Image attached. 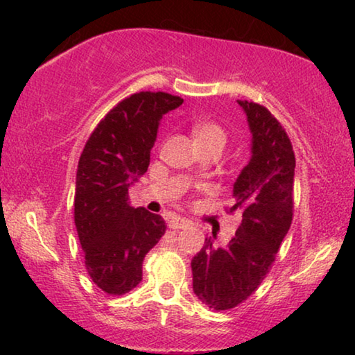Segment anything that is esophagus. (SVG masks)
I'll return each instance as SVG.
<instances>
[{
	"label": "esophagus",
	"instance_id": "obj_1",
	"mask_svg": "<svg viewBox=\"0 0 355 355\" xmlns=\"http://www.w3.org/2000/svg\"><path fill=\"white\" fill-rule=\"evenodd\" d=\"M167 225H169V228H175V230H178V228L188 227L189 220L184 218H180V216H172V218L167 220Z\"/></svg>",
	"mask_w": 355,
	"mask_h": 355
}]
</instances>
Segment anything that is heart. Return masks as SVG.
I'll list each match as a JSON object with an SVG mask.
<instances>
[{"label":"heart","mask_w":355,"mask_h":355,"mask_svg":"<svg viewBox=\"0 0 355 355\" xmlns=\"http://www.w3.org/2000/svg\"><path fill=\"white\" fill-rule=\"evenodd\" d=\"M192 135H194L196 144H203V142H218L224 147L225 144V133L219 125L216 123H197L194 130H192Z\"/></svg>","instance_id":"obj_1"}]
</instances>
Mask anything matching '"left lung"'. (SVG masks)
<instances>
[{"label": "left lung", "mask_w": 355, "mask_h": 355, "mask_svg": "<svg viewBox=\"0 0 355 355\" xmlns=\"http://www.w3.org/2000/svg\"><path fill=\"white\" fill-rule=\"evenodd\" d=\"M250 130V158L233 183L239 225L225 245L207 244L191 261L192 288L214 310L236 307L271 269L293 219L294 152L285 130L266 107L238 100Z\"/></svg>", "instance_id": "1"}]
</instances>
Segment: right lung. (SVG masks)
<instances>
[{
	"instance_id": "1",
	"label": "right lung",
	"mask_w": 355,
	"mask_h": 355,
	"mask_svg": "<svg viewBox=\"0 0 355 355\" xmlns=\"http://www.w3.org/2000/svg\"><path fill=\"white\" fill-rule=\"evenodd\" d=\"M183 98L139 92L106 114L84 147L76 171L75 225L94 284L125 294L142 280V261L166 232L159 214L133 208L128 191L150 164L164 114Z\"/></svg>"
}]
</instances>
